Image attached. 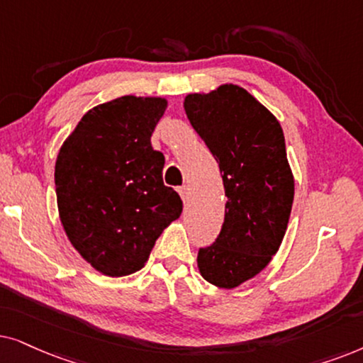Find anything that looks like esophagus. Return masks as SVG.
<instances>
[{
    "label": "esophagus",
    "instance_id": "esophagus-1",
    "mask_svg": "<svg viewBox=\"0 0 363 363\" xmlns=\"http://www.w3.org/2000/svg\"><path fill=\"white\" fill-rule=\"evenodd\" d=\"M177 191H179V194H181L182 201L187 202V199H189V187H187V186H181Z\"/></svg>",
    "mask_w": 363,
    "mask_h": 363
}]
</instances>
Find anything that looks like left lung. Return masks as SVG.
I'll list each match as a JSON object with an SVG mask.
<instances>
[{
  "mask_svg": "<svg viewBox=\"0 0 363 363\" xmlns=\"http://www.w3.org/2000/svg\"><path fill=\"white\" fill-rule=\"evenodd\" d=\"M184 109L219 162L227 196L224 224L197 265L207 282L234 289L270 262L286 235L294 202L286 139L275 116L235 84L186 96Z\"/></svg>",
  "mask_w": 363,
  "mask_h": 363,
  "instance_id": "8db88e82",
  "label": "left lung"
}]
</instances>
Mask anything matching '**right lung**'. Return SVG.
<instances>
[{"label": "right lung", "instance_id": "right-lung-1", "mask_svg": "<svg viewBox=\"0 0 363 363\" xmlns=\"http://www.w3.org/2000/svg\"><path fill=\"white\" fill-rule=\"evenodd\" d=\"M162 98L123 96L89 109L60 149L55 184L67 239L101 274L143 269L162 230L182 212L164 186L162 152L151 136Z\"/></svg>", "mask_w": 363, "mask_h": 363}]
</instances>
